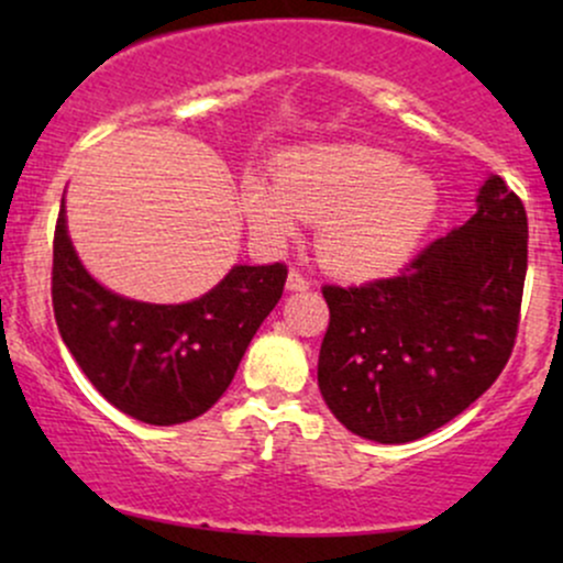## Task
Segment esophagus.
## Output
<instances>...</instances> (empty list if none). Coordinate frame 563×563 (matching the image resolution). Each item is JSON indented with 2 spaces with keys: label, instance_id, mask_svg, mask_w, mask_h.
<instances>
[{
  "label": "esophagus",
  "instance_id": "obj_1",
  "mask_svg": "<svg viewBox=\"0 0 563 563\" xmlns=\"http://www.w3.org/2000/svg\"><path fill=\"white\" fill-rule=\"evenodd\" d=\"M309 286H312V280H309V277L303 275L301 269H290L288 280H286V288L288 290H307Z\"/></svg>",
  "mask_w": 563,
  "mask_h": 563
}]
</instances>
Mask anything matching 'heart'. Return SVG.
<instances>
[{
    "mask_svg": "<svg viewBox=\"0 0 563 563\" xmlns=\"http://www.w3.org/2000/svg\"><path fill=\"white\" fill-rule=\"evenodd\" d=\"M243 214L267 245H286L299 217L318 224V256L349 280L397 269L434 222L439 192L429 174L399 166L367 145H314L283 153L275 183L249 174Z\"/></svg>",
    "mask_w": 563,
    "mask_h": 563,
    "instance_id": "obj_1",
    "label": "heart"
}]
</instances>
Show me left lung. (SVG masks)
Segmentation results:
<instances>
[{"label": "left lung", "instance_id": "obj_1", "mask_svg": "<svg viewBox=\"0 0 563 563\" xmlns=\"http://www.w3.org/2000/svg\"><path fill=\"white\" fill-rule=\"evenodd\" d=\"M527 211L497 174L476 214L397 277L325 286L318 384L352 434L421 439L461 416L506 367L527 277Z\"/></svg>", "mask_w": 563, "mask_h": 563}]
</instances>
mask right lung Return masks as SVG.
<instances>
[{
	"label": "right lung",
	"mask_w": 563,
	"mask_h": 563,
	"mask_svg": "<svg viewBox=\"0 0 563 563\" xmlns=\"http://www.w3.org/2000/svg\"><path fill=\"white\" fill-rule=\"evenodd\" d=\"M286 264H235L187 303L113 294L84 269L60 206L53 241L57 331L84 376L113 407L151 426L203 416L228 391L254 333L280 301Z\"/></svg>",
	"instance_id": "right-lung-1"
}]
</instances>
